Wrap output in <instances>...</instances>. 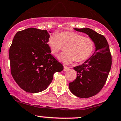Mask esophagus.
<instances>
[{
	"label": "esophagus",
	"mask_w": 121,
	"mask_h": 121,
	"mask_svg": "<svg viewBox=\"0 0 121 121\" xmlns=\"http://www.w3.org/2000/svg\"><path fill=\"white\" fill-rule=\"evenodd\" d=\"M69 67L68 66H64V71H67L69 70Z\"/></svg>",
	"instance_id": "obj_1"
}]
</instances>
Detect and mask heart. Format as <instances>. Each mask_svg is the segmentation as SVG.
<instances>
[{"label":"heart","mask_w":121,"mask_h":121,"mask_svg":"<svg viewBox=\"0 0 121 121\" xmlns=\"http://www.w3.org/2000/svg\"><path fill=\"white\" fill-rule=\"evenodd\" d=\"M50 52L57 56L59 52L66 47L65 52L60 59L65 64L75 61L82 62L92 56L95 49V42L90 38L73 31H62L51 35L47 41Z\"/></svg>","instance_id":"obj_1"}]
</instances>
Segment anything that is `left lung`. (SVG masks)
<instances>
[{
	"instance_id": "obj_1",
	"label": "left lung",
	"mask_w": 121,
	"mask_h": 121,
	"mask_svg": "<svg viewBox=\"0 0 121 121\" xmlns=\"http://www.w3.org/2000/svg\"><path fill=\"white\" fill-rule=\"evenodd\" d=\"M74 29L88 35L95 43L94 54L83 64L74 67L77 78L69 84V89L74 95L88 98L98 94L105 84L111 68L112 55L104 35L89 28Z\"/></svg>"
}]
</instances>
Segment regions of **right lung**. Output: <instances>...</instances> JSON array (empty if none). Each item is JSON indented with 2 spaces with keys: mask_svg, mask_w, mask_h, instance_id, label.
Masks as SVG:
<instances>
[{
  "mask_svg": "<svg viewBox=\"0 0 121 121\" xmlns=\"http://www.w3.org/2000/svg\"><path fill=\"white\" fill-rule=\"evenodd\" d=\"M46 30L30 27L18 31L9 48L11 72L22 90L37 93L46 90L55 72L64 67L51 54Z\"/></svg>",
  "mask_w": 121,
  "mask_h": 121,
  "instance_id": "1",
  "label": "right lung"
}]
</instances>
